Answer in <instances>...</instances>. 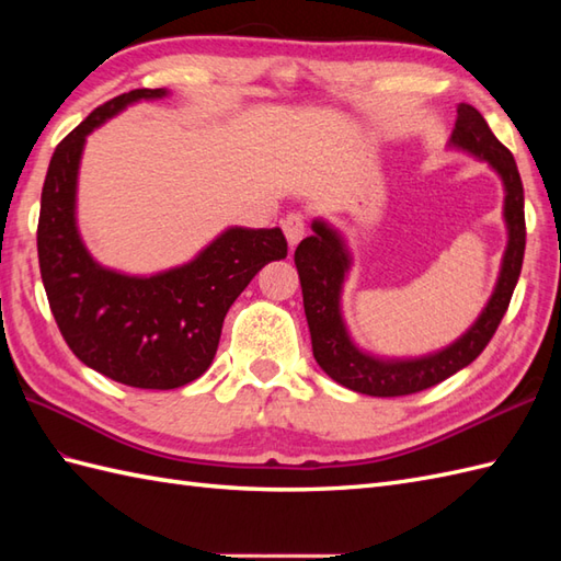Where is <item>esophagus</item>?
I'll list each match as a JSON object with an SVG mask.
<instances>
[{"label": "esophagus", "instance_id": "1", "mask_svg": "<svg viewBox=\"0 0 561 561\" xmlns=\"http://www.w3.org/2000/svg\"><path fill=\"white\" fill-rule=\"evenodd\" d=\"M282 231H284V236H287L289 245L294 248L306 233V217H304V214L301 211H289L287 217L282 219Z\"/></svg>", "mask_w": 561, "mask_h": 561}]
</instances>
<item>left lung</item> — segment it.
Listing matches in <instances>:
<instances>
[{
	"label": "left lung",
	"mask_w": 561,
	"mask_h": 561,
	"mask_svg": "<svg viewBox=\"0 0 561 561\" xmlns=\"http://www.w3.org/2000/svg\"><path fill=\"white\" fill-rule=\"evenodd\" d=\"M450 141L474 157L490 161L492 169L502 175L506 187L504 217L508 226V248L492 299L478 323L450 347L410 362H380L359 352L352 344L340 316V289L344 272L350 267V255L342 238L323 221H316L313 236L304 238L294 253L316 362L332 380L362 392V396H412V392L432 388L472 364L494 337L520 277L523 253H526V211H523V183L514 153L494 137L480 111L468 103L458 105V121Z\"/></svg>",
	"instance_id": "8db88e82"
}]
</instances>
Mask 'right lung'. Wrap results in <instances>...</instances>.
<instances>
[{"label": "right lung", "mask_w": 561, "mask_h": 561, "mask_svg": "<svg viewBox=\"0 0 561 561\" xmlns=\"http://www.w3.org/2000/svg\"><path fill=\"white\" fill-rule=\"evenodd\" d=\"M163 89H135L99 105L59 141L41 195L38 262L67 347L117 383L171 390L207 371L224 318L250 279L287 257L282 229H229L187 262L153 277H127L91 260L77 233L75 195L83 141L93 127Z\"/></svg>", "instance_id": "right-lung-1"}]
</instances>
